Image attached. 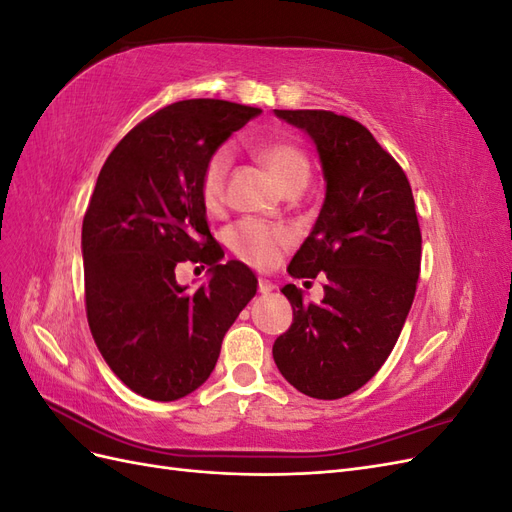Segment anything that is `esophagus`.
<instances>
[{
    "mask_svg": "<svg viewBox=\"0 0 512 512\" xmlns=\"http://www.w3.org/2000/svg\"><path fill=\"white\" fill-rule=\"evenodd\" d=\"M275 290V286L269 282V280H260L258 282V292L260 294H271Z\"/></svg>",
    "mask_w": 512,
    "mask_h": 512,
    "instance_id": "obj_1",
    "label": "esophagus"
}]
</instances>
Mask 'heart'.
Listing matches in <instances>:
<instances>
[{"instance_id":"b5f03b06","label":"heart","mask_w":512,"mask_h":512,"mask_svg":"<svg viewBox=\"0 0 512 512\" xmlns=\"http://www.w3.org/2000/svg\"><path fill=\"white\" fill-rule=\"evenodd\" d=\"M258 158L282 188L294 183H307L309 164L305 153L292 143L271 141L258 147ZM230 170V151L218 149L207 160L203 177H200V198L207 211H220L226 198V179ZM288 232L280 226H271L256 220H243L226 232V243L239 260L256 269L273 267L288 245Z\"/></svg>"}]
</instances>
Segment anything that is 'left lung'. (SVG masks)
Returning a JSON list of instances; mask_svg holds the SVG:
<instances>
[{
  "instance_id": "8db88e82",
  "label": "left lung",
  "mask_w": 512,
  "mask_h": 512,
  "mask_svg": "<svg viewBox=\"0 0 512 512\" xmlns=\"http://www.w3.org/2000/svg\"><path fill=\"white\" fill-rule=\"evenodd\" d=\"M316 145L324 203L290 260L297 280L327 275L324 299L286 284L290 329L275 339L282 376L316 399H339L376 376L404 329L421 271V228L401 166L371 132L331 111H275Z\"/></svg>"
}]
</instances>
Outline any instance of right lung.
<instances>
[{"instance_id": "right-lung-1", "label": "right lung", "mask_w": 512, "mask_h": 512, "mask_svg": "<svg viewBox=\"0 0 512 512\" xmlns=\"http://www.w3.org/2000/svg\"><path fill=\"white\" fill-rule=\"evenodd\" d=\"M260 113L226 100L175 102L123 136L98 175L81 235L87 322L113 374L147 399L196 391L256 294L250 267L220 265L200 177ZM185 259L210 265L208 284L194 293L174 277Z\"/></svg>"}]
</instances>
